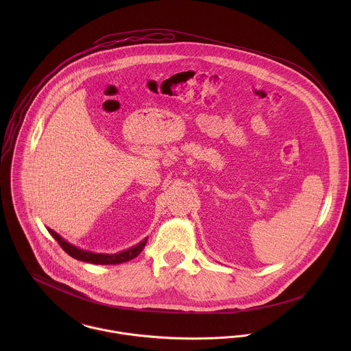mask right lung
Here are the masks:
<instances>
[{
	"mask_svg": "<svg viewBox=\"0 0 351 351\" xmlns=\"http://www.w3.org/2000/svg\"><path fill=\"white\" fill-rule=\"evenodd\" d=\"M47 230H49L51 235L53 237V239L59 243V246L66 251L70 256H73L78 261H82V262H89V263H96V265H117V263L131 261L142 252V250L146 246V243H147V238H146L145 241H142L141 243H138L136 246H134L128 250L121 251V252H117V254H97V252L82 250L80 247H75V246L70 245L69 242H66L53 230H51V228H47Z\"/></svg>",
	"mask_w": 351,
	"mask_h": 351,
	"instance_id": "add662e5",
	"label": "right lung"
}]
</instances>
